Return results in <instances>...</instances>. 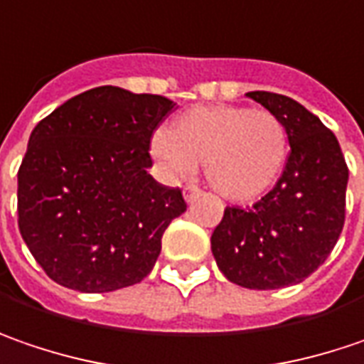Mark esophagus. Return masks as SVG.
Instances as JSON below:
<instances>
[{
  "instance_id": "esophagus-1",
  "label": "esophagus",
  "mask_w": 364,
  "mask_h": 364,
  "mask_svg": "<svg viewBox=\"0 0 364 364\" xmlns=\"http://www.w3.org/2000/svg\"><path fill=\"white\" fill-rule=\"evenodd\" d=\"M198 194H200V188H198L196 184H188V186L184 188V198H186L188 203H192Z\"/></svg>"
}]
</instances>
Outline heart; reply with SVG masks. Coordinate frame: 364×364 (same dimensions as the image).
I'll list each match as a JSON object with an SVG mask.
<instances>
[{"instance_id": "b5f03b06", "label": "heart", "mask_w": 364, "mask_h": 364, "mask_svg": "<svg viewBox=\"0 0 364 364\" xmlns=\"http://www.w3.org/2000/svg\"><path fill=\"white\" fill-rule=\"evenodd\" d=\"M151 154L173 176H191L205 161L210 186L231 200H252L279 178L289 154L282 120L262 108L196 106L172 131L157 129Z\"/></svg>"}]
</instances>
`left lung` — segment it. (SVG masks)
I'll return each mask as SVG.
<instances>
[{"mask_svg":"<svg viewBox=\"0 0 364 364\" xmlns=\"http://www.w3.org/2000/svg\"><path fill=\"white\" fill-rule=\"evenodd\" d=\"M245 96L282 120L291 154L274 188L256 205L225 209L210 250L228 281L270 291L305 281L334 250L348 168L336 135L299 102L272 92Z\"/></svg>","mask_w":364,"mask_h":364,"instance_id":"obj_1","label":"left lung"}]
</instances>
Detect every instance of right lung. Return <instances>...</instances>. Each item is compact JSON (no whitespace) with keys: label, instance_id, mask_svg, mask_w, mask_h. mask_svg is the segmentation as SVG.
<instances>
[{"label":"right lung","instance_id":"obj_1","mask_svg":"<svg viewBox=\"0 0 364 364\" xmlns=\"http://www.w3.org/2000/svg\"><path fill=\"white\" fill-rule=\"evenodd\" d=\"M173 106L102 85L34 127L18 170V228L48 279L108 293L151 272L164 231L186 210L180 188L147 172L151 135Z\"/></svg>","mask_w":364,"mask_h":364}]
</instances>
